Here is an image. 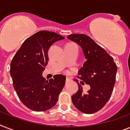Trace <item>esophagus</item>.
<instances>
[{
	"label": "esophagus",
	"instance_id": "esophagus-1",
	"mask_svg": "<svg viewBox=\"0 0 130 130\" xmlns=\"http://www.w3.org/2000/svg\"><path fill=\"white\" fill-rule=\"evenodd\" d=\"M69 81H70V78H69V77H66V82H69Z\"/></svg>",
	"mask_w": 130,
	"mask_h": 130
}]
</instances>
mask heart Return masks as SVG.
<instances>
[{
	"label": "heart",
	"instance_id": "obj_1",
	"mask_svg": "<svg viewBox=\"0 0 130 130\" xmlns=\"http://www.w3.org/2000/svg\"><path fill=\"white\" fill-rule=\"evenodd\" d=\"M71 44V43H69V44Z\"/></svg>",
	"mask_w": 130,
	"mask_h": 130
}]
</instances>
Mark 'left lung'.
<instances>
[{
  "instance_id": "1",
  "label": "left lung",
  "mask_w": 130,
  "mask_h": 130,
  "mask_svg": "<svg viewBox=\"0 0 130 130\" xmlns=\"http://www.w3.org/2000/svg\"><path fill=\"white\" fill-rule=\"evenodd\" d=\"M67 38L76 42L83 51L86 61L79 70V78L90 88L86 93L78 81V90L72 95L73 105L82 113L92 114L103 108L113 92L117 73L113 58L88 36L73 34Z\"/></svg>"
}]
</instances>
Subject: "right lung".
Wrapping results in <instances>:
<instances>
[{
  "instance_id": "1",
  "label": "right lung",
  "mask_w": 130,
  "mask_h": 130,
  "mask_svg": "<svg viewBox=\"0 0 130 130\" xmlns=\"http://www.w3.org/2000/svg\"><path fill=\"white\" fill-rule=\"evenodd\" d=\"M64 38L53 31H38L23 42L11 61L14 89L23 105L32 111H44L54 107L65 86V75H55L49 80L42 76L50 47Z\"/></svg>"
}]
</instances>
